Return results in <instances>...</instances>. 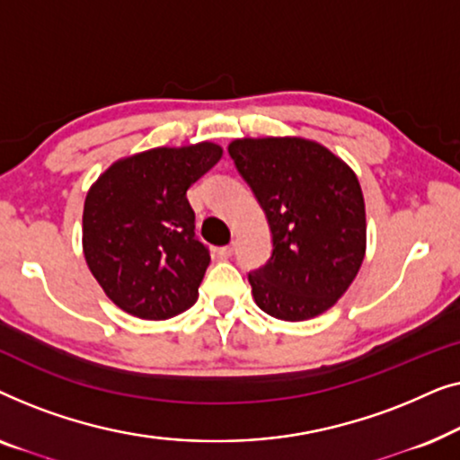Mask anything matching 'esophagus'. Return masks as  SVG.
<instances>
[{"instance_id": "1", "label": "esophagus", "mask_w": 460, "mask_h": 460, "mask_svg": "<svg viewBox=\"0 0 460 460\" xmlns=\"http://www.w3.org/2000/svg\"><path fill=\"white\" fill-rule=\"evenodd\" d=\"M216 253H217L219 260H230L232 253H234V244H226V247H219Z\"/></svg>"}]
</instances>
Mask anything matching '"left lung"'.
Returning <instances> with one entry per match:
<instances>
[{"mask_svg": "<svg viewBox=\"0 0 460 460\" xmlns=\"http://www.w3.org/2000/svg\"><path fill=\"white\" fill-rule=\"evenodd\" d=\"M228 153L272 232V257L249 274L255 304L288 323L320 316L348 291L367 253L356 173L305 137H243Z\"/></svg>", "mask_w": 460, "mask_h": 460, "instance_id": "1", "label": "left lung"}]
</instances>
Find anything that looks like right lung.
Instances as JSON below:
<instances>
[{
    "instance_id": "1",
    "label": "right lung",
    "mask_w": 460,
    "mask_h": 460,
    "mask_svg": "<svg viewBox=\"0 0 460 460\" xmlns=\"http://www.w3.org/2000/svg\"><path fill=\"white\" fill-rule=\"evenodd\" d=\"M222 153L213 142L150 148L112 163L92 184L84 255L106 297L123 312L167 320L197 301L211 257L194 234L186 190Z\"/></svg>"
}]
</instances>
